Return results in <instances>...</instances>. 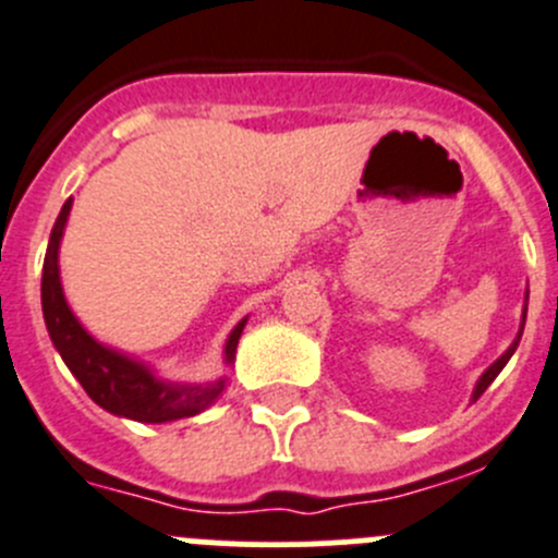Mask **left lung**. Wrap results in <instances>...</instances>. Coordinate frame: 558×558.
<instances>
[{"mask_svg": "<svg viewBox=\"0 0 558 558\" xmlns=\"http://www.w3.org/2000/svg\"><path fill=\"white\" fill-rule=\"evenodd\" d=\"M523 322H525V316H523ZM520 336H523V325H520V332H518V338H514V343H512V347H509V350H507V352H504V355H501V357H498V361H496V363H493V366H490V368H487V372H484V374H482V379H478V383H476V390H473V399H478V397H482L484 390L490 388V383H493V379H496V377H498V374H501V368H504V366H507V361H509V357H512V355H514V350H518V343H520Z\"/></svg>", "mask_w": 558, "mask_h": 558, "instance_id": "obj_1", "label": "left lung"}]
</instances>
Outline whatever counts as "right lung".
Instances as JSON below:
<instances>
[{"label":"right lung","mask_w":558,"mask_h":558,"mask_svg":"<svg viewBox=\"0 0 558 558\" xmlns=\"http://www.w3.org/2000/svg\"><path fill=\"white\" fill-rule=\"evenodd\" d=\"M68 211H71V201H65L54 228H51V239L44 258V280H40V303H44V319L51 343L57 347L65 366L71 368V374L87 390V397L98 408L109 410V413L143 421V424H165V421L190 418V415L206 410L208 404H215L222 388H226V379H217L211 385L159 383L145 366L129 361L126 355H118L109 347H101L76 322V316L68 308L65 296H62L60 267H57V250H60ZM242 330L244 319L233 327L231 338L226 343L228 363L236 355V343Z\"/></svg>","instance_id":"right-lung-1"}]
</instances>
